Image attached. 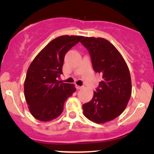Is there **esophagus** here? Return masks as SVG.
I'll return each mask as SVG.
<instances>
[{
	"label": "esophagus",
	"instance_id": "obj_1",
	"mask_svg": "<svg viewBox=\"0 0 154 154\" xmlns=\"http://www.w3.org/2000/svg\"><path fill=\"white\" fill-rule=\"evenodd\" d=\"M76 88H78V89L81 90V89H83V88H84V86H79V85H76Z\"/></svg>",
	"mask_w": 154,
	"mask_h": 154
}]
</instances>
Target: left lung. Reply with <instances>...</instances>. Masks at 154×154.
<instances>
[{"label":"left lung","instance_id":"obj_1","mask_svg":"<svg viewBox=\"0 0 154 154\" xmlns=\"http://www.w3.org/2000/svg\"><path fill=\"white\" fill-rule=\"evenodd\" d=\"M81 43L91 57L94 71L102 75L97 92L83 105V114L94 123H104L123 112L131 96L129 69L113 44L102 38L83 37Z\"/></svg>","mask_w":154,"mask_h":154}]
</instances>
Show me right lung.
I'll list each match as a JSON object with an SVG mask.
<instances>
[{
	"mask_svg": "<svg viewBox=\"0 0 154 154\" xmlns=\"http://www.w3.org/2000/svg\"><path fill=\"white\" fill-rule=\"evenodd\" d=\"M83 36L62 35L50 41L33 59L26 72L24 90L29 110L35 119L57 118L64 102L75 92L74 84L60 83L64 56Z\"/></svg>",
	"mask_w": 154,
	"mask_h": 154,
	"instance_id": "1",
	"label": "right lung"
}]
</instances>
